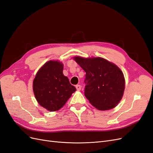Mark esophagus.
<instances>
[{"label": "esophagus", "mask_w": 153, "mask_h": 153, "mask_svg": "<svg viewBox=\"0 0 153 153\" xmlns=\"http://www.w3.org/2000/svg\"><path fill=\"white\" fill-rule=\"evenodd\" d=\"M76 89H77V90H81V86L80 85H77L76 86Z\"/></svg>", "instance_id": "obj_1"}]
</instances>
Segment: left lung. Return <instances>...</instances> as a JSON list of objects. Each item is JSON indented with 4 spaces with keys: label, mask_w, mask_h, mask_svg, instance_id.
<instances>
[{
    "label": "left lung",
    "mask_w": 153,
    "mask_h": 153,
    "mask_svg": "<svg viewBox=\"0 0 153 153\" xmlns=\"http://www.w3.org/2000/svg\"><path fill=\"white\" fill-rule=\"evenodd\" d=\"M74 59L86 72L85 95L91 105L102 111L115 108L122 99L125 88L121 70L102 58L76 56Z\"/></svg>",
    "instance_id": "obj_1"
}]
</instances>
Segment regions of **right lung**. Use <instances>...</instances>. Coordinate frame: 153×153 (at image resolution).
<instances>
[{
    "label": "right lung",
    "mask_w": 153,
    "mask_h": 153,
    "mask_svg": "<svg viewBox=\"0 0 153 153\" xmlns=\"http://www.w3.org/2000/svg\"><path fill=\"white\" fill-rule=\"evenodd\" d=\"M63 65L49 61L38 71L33 81V91L40 106L50 111L62 108L76 88L63 74Z\"/></svg>",
    "instance_id": "obj_1"
}]
</instances>
